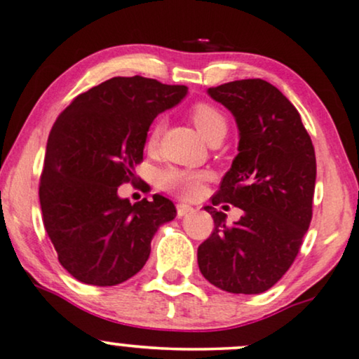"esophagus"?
<instances>
[{
	"label": "esophagus",
	"mask_w": 359,
	"mask_h": 359,
	"mask_svg": "<svg viewBox=\"0 0 359 359\" xmlns=\"http://www.w3.org/2000/svg\"><path fill=\"white\" fill-rule=\"evenodd\" d=\"M192 212H194V207L185 205V203H179V205H177V217H180V219L185 215H189V213H192Z\"/></svg>",
	"instance_id": "1"
}]
</instances>
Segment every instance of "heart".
<instances>
[{"label":"heart","mask_w":359,"mask_h":359,"mask_svg":"<svg viewBox=\"0 0 359 359\" xmlns=\"http://www.w3.org/2000/svg\"><path fill=\"white\" fill-rule=\"evenodd\" d=\"M190 119H192L195 129L202 135L207 142H212L213 139L224 137L226 133V119L217 107L210 106V104H197L190 111ZM158 134H161V124L152 127L151 134H149L147 146L156 147ZM205 179L203 172L195 170H182V169H165L158 175V184L162 189L174 192L184 198H190L197 195L198 189H201V182Z\"/></svg>","instance_id":"obj_1"}]
</instances>
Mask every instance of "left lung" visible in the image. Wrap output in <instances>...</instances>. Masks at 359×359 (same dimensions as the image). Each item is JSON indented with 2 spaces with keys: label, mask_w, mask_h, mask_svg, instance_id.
Returning <instances> with one entry per match:
<instances>
[{
  "label": "left lung",
  "mask_w": 359,
  "mask_h": 359,
  "mask_svg": "<svg viewBox=\"0 0 359 359\" xmlns=\"http://www.w3.org/2000/svg\"><path fill=\"white\" fill-rule=\"evenodd\" d=\"M207 93L232 112L240 137L212 203L243 213L229 225L224 212L205 207L215 229L198 247V269L217 288L258 294L287 273L310 226L315 149L297 109L266 81H232Z\"/></svg>",
  "instance_id": "left-lung-1"
}]
</instances>
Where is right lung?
Here are the masks:
<instances>
[{"mask_svg": "<svg viewBox=\"0 0 359 359\" xmlns=\"http://www.w3.org/2000/svg\"><path fill=\"white\" fill-rule=\"evenodd\" d=\"M185 86L133 76L94 86L67 106L48 137L39 203L57 260L76 280L112 287L146 265L157 229L177 215L162 195L130 203L117 187L142 161L152 121Z\"/></svg>", "mask_w": 359, "mask_h": 359, "instance_id": "1", "label": "right lung"}]
</instances>
